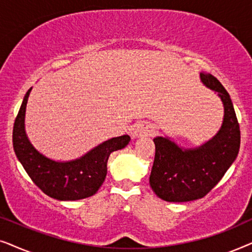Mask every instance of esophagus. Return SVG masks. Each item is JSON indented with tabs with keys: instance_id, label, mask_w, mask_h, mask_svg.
<instances>
[{
	"instance_id": "esophagus-1",
	"label": "esophagus",
	"mask_w": 252,
	"mask_h": 252,
	"mask_svg": "<svg viewBox=\"0 0 252 252\" xmlns=\"http://www.w3.org/2000/svg\"><path fill=\"white\" fill-rule=\"evenodd\" d=\"M154 133V127L149 123L140 122L134 124L132 128V136L133 137H142L151 135Z\"/></svg>"
}]
</instances>
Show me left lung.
I'll return each mask as SVG.
<instances>
[{
	"instance_id": "obj_1",
	"label": "left lung",
	"mask_w": 252,
	"mask_h": 252,
	"mask_svg": "<svg viewBox=\"0 0 252 252\" xmlns=\"http://www.w3.org/2000/svg\"><path fill=\"white\" fill-rule=\"evenodd\" d=\"M205 86L218 92L225 108L221 129L198 149L182 150L165 137H156L150 187L166 202H188L204 197L221 180L235 160L241 143L240 125L229 94L212 74L202 72Z\"/></svg>"
}]
</instances>
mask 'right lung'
Instances as JSON below:
<instances>
[{
  "label": "right lung",
  "instance_id": "add662e5",
  "mask_svg": "<svg viewBox=\"0 0 252 252\" xmlns=\"http://www.w3.org/2000/svg\"><path fill=\"white\" fill-rule=\"evenodd\" d=\"M31 89L24 97L12 130L13 150L26 173L51 198L77 201L96 194L106 177V163L110 154L125 148L130 137L128 135L113 137L73 161L58 163L48 159L34 149L24 129L26 103Z\"/></svg>",
  "mask_w": 252,
  "mask_h": 252
}]
</instances>
